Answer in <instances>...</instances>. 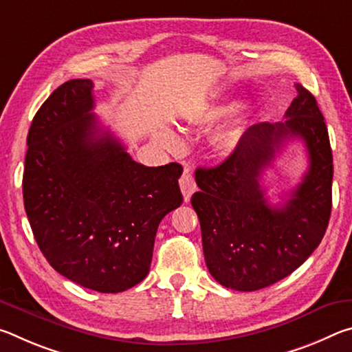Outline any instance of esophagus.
<instances>
[{
	"instance_id": "1",
	"label": "esophagus",
	"mask_w": 352,
	"mask_h": 352,
	"mask_svg": "<svg viewBox=\"0 0 352 352\" xmlns=\"http://www.w3.org/2000/svg\"><path fill=\"white\" fill-rule=\"evenodd\" d=\"M180 188H182L184 201H189L190 195H192L195 192V189H197V184H195L194 177L189 172V169H184V174L182 175V180H180Z\"/></svg>"
}]
</instances>
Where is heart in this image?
Here are the masks:
<instances>
[{
	"label": "heart",
	"instance_id": "heart-1",
	"mask_svg": "<svg viewBox=\"0 0 352 352\" xmlns=\"http://www.w3.org/2000/svg\"><path fill=\"white\" fill-rule=\"evenodd\" d=\"M160 140H162L166 146H174L177 142V136L174 132H172V130L166 129L160 132Z\"/></svg>",
	"mask_w": 352,
	"mask_h": 352
}]
</instances>
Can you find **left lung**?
<instances>
[{"label": "left lung", "instance_id": "1", "mask_svg": "<svg viewBox=\"0 0 352 352\" xmlns=\"http://www.w3.org/2000/svg\"><path fill=\"white\" fill-rule=\"evenodd\" d=\"M285 121L258 122L216 168H199L190 199L201 228L206 267L223 287L253 292L296 270L326 233L332 208V151L317 100L296 83ZM301 139L309 157L302 183L281 207L260 186L261 170L285 140Z\"/></svg>", "mask_w": 352, "mask_h": 352}]
</instances>
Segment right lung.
I'll list each match as a JSON object with an SVG mask.
<instances>
[{
	"instance_id": "obj_1",
	"label": "right lung",
	"mask_w": 352,
	"mask_h": 352,
	"mask_svg": "<svg viewBox=\"0 0 352 352\" xmlns=\"http://www.w3.org/2000/svg\"><path fill=\"white\" fill-rule=\"evenodd\" d=\"M93 82H65L28 133L23 199L52 269L82 287L118 294L151 269L155 236L183 204V168L136 163L93 115Z\"/></svg>"
}]
</instances>
